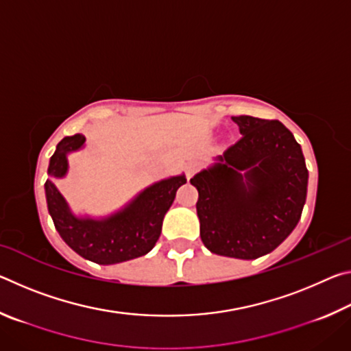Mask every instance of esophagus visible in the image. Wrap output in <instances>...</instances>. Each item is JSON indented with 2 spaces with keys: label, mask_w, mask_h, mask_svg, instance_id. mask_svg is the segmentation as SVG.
<instances>
[{
  "label": "esophagus",
  "mask_w": 351,
  "mask_h": 351,
  "mask_svg": "<svg viewBox=\"0 0 351 351\" xmlns=\"http://www.w3.org/2000/svg\"><path fill=\"white\" fill-rule=\"evenodd\" d=\"M195 171H197V164H193V162L187 164V167H186V175H187V180H190V178H192V176L195 175Z\"/></svg>",
  "instance_id": "esophagus-1"
}]
</instances>
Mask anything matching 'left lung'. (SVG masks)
Returning <instances> with one entry per match:
<instances>
[{
    "mask_svg": "<svg viewBox=\"0 0 351 351\" xmlns=\"http://www.w3.org/2000/svg\"><path fill=\"white\" fill-rule=\"evenodd\" d=\"M232 121L241 138L190 182L198 189L204 246L224 257L252 260L274 251L299 223L308 170L300 145L282 122L252 116Z\"/></svg>",
    "mask_w": 351,
    "mask_h": 351,
    "instance_id": "1",
    "label": "left lung"
}]
</instances>
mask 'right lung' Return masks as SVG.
<instances>
[{
	"mask_svg": "<svg viewBox=\"0 0 351 351\" xmlns=\"http://www.w3.org/2000/svg\"><path fill=\"white\" fill-rule=\"evenodd\" d=\"M83 144L85 136L80 133L58 142L47 169L49 176H64L68 170L66 154L79 150ZM186 181V176L181 175L153 184L122 212L106 219L75 218L54 182L47 180L45 190L47 209L64 243L83 258L99 265H112L152 251L161 235L162 219L173 203L176 190Z\"/></svg>",
	"mask_w": 351,
	"mask_h": 351,
	"instance_id": "1",
	"label": "right lung"
}]
</instances>
